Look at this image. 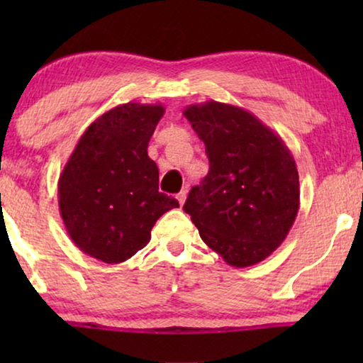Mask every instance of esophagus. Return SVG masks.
Masks as SVG:
<instances>
[{"label": "esophagus", "mask_w": 363, "mask_h": 363, "mask_svg": "<svg viewBox=\"0 0 363 363\" xmlns=\"http://www.w3.org/2000/svg\"><path fill=\"white\" fill-rule=\"evenodd\" d=\"M186 195H188L186 190H182V191L177 195V200H178V203H180L182 206H183V203H185V200H186Z\"/></svg>", "instance_id": "obj_1"}]
</instances>
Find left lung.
Listing matches in <instances>:
<instances>
[{
  "label": "left lung",
  "instance_id": "1",
  "mask_svg": "<svg viewBox=\"0 0 363 363\" xmlns=\"http://www.w3.org/2000/svg\"><path fill=\"white\" fill-rule=\"evenodd\" d=\"M183 116L205 143L210 172L183 210L230 266H255L286 240L299 211V173L284 140L245 108L208 101Z\"/></svg>",
  "mask_w": 363,
  "mask_h": 363
}]
</instances>
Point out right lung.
<instances>
[{
    "label": "right lung",
    "mask_w": 363,
    "mask_h": 363,
    "mask_svg": "<svg viewBox=\"0 0 363 363\" xmlns=\"http://www.w3.org/2000/svg\"><path fill=\"white\" fill-rule=\"evenodd\" d=\"M162 104L127 102L97 117L79 138L59 177V211L67 235L87 256L118 264L150 241L163 213L178 208L158 191L148 142Z\"/></svg>",
    "instance_id": "right-lung-1"
}]
</instances>
